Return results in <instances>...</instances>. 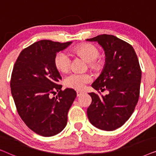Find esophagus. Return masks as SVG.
<instances>
[{"label":"esophagus","mask_w":156,"mask_h":156,"mask_svg":"<svg viewBox=\"0 0 156 156\" xmlns=\"http://www.w3.org/2000/svg\"><path fill=\"white\" fill-rule=\"evenodd\" d=\"M82 94H84V92L82 91H76V95H77V97H80Z\"/></svg>","instance_id":"obj_1"}]
</instances>
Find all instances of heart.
<instances>
[{
	"mask_svg": "<svg viewBox=\"0 0 156 156\" xmlns=\"http://www.w3.org/2000/svg\"><path fill=\"white\" fill-rule=\"evenodd\" d=\"M77 54L82 55L90 62L91 66L96 65V59L99 56V50L97 47L91 44H84L75 49ZM71 55L65 50L57 52L54 59L55 67L59 72H67L71 66ZM92 80L91 74L87 73H77L73 72L69 74L65 80L66 87L69 88L81 90L86 86L87 84Z\"/></svg>",
	"mask_w": 156,
	"mask_h": 156,
	"instance_id": "obj_1",
	"label": "heart"
}]
</instances>
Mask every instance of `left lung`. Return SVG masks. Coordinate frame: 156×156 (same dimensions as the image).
I'll list each match as a JSON object with an SVG mask.
<instances>
[{
  "label": "left lung",
  "instance_id": "obj_1",
  "mask_svg": "<svg viewBox=\"0 0 156 156\" xmlns=\"http://www.w3.org/2000/svg\"><path fill=\"white\" fill-rule=\"evenodd\" d=\"M86 40L97 42L106 56L102 72L91 87L108 91L105 96L89 93L92 101L87 116L98 129L114 131L131 117L138 103L141 81L139 62L133 47L116 36L103 34Z\"/></svg>",
  "mask_w": 156,
  "mask_h": 156
}]
</instances>
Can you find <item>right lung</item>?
<instances>
[{"instance_id":"right-lung-1","label":"right lung","mask_w":156,"mask_h":156,"mask_svg":"<svg viewBox=\"0 0 156 156\" xmlns=\"http://www.w3.org/2000/svg\"><path fill=\"white\" fill-rule=\"evenodd\" d=\"M72 42L60 43L43 40L22 50L15 63L10 80L11 94L19 116L38 135L49 137L60 133L76 93L62 90V77L54 59ZM58 92L56 98L51 93Z\"/></svg>"}]
</instances>
